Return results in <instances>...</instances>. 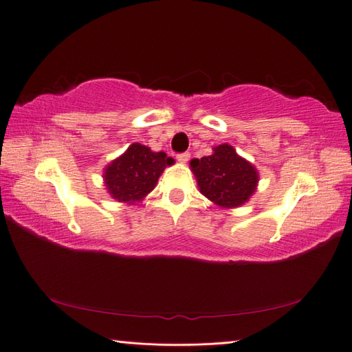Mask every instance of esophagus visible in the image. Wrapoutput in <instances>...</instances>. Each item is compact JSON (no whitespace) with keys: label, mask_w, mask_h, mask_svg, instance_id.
Instances as JSON below:
<instances>
[{"label":"esophagus","mask_w":352,"mask_h":352,"mask_svg":"<svg viewBox=\"0 0 352 352\" xmlns=\"http://www.w3.org/2000/svg\"><path fill=\"white\" fill-rule=\"evenodd\" d=\"M176 159H177V161L179 162H187L188 161V159H190V153H187V151H185V153H179L177 156H176Z\"/></svg>","instance_id":"esophagus-1"}]
</instances>
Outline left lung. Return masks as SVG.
I'll list each match as a JSON object with an SVG mask.
<instances>
[{"label": "left lung", "instance_id": "left-lung-1", "mask_svg": "<svg viewBox=\"0 0 352 352\" xmlns=\"http://www.w3.org/2000/svg\"><path fill=\"white\" fill-rule=\"evenodd\" d=\"M190 167L201 193L222 208L248 202L258 182L254 165L239 156L230 144L217 145L211 156L191 159Z\"/></svg>", "mask_w": 352, "mask_h": 352}]
</instances>
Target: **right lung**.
<instances>
[{"label": "right lung", "mask_w": 352, "mask_h": 352, "mask_svg": "<svg viewBox=\"0 0 352 352\" xmlns=\"http://www.w3.org/2000/svg\"><path fill=\"white\" fill-rule=\"evenodd\" d=\"M175 162L164 151H151L141 144H131L125 153L111 161L104 170V184L118 202L142 201L156 187L167 165Z\"/></svg>", "instance_id": "1"}]
</instances>
